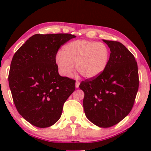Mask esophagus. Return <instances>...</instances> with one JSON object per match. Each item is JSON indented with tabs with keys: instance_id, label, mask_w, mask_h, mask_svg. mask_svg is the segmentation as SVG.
I'll return each mask as SVG.
<instances>
[{
	"instance_id": "1",
	"label": "esophagus",
	"mask_w": 151,
	"mask_h": 151,
	"mask_svg": "<svg viewBox=\"0 0 151 151\" xmlns=\"http://www.w3.org/2000/svg\"><path fill=\"white\" fill-rule=\"evenodd\" d=\"M79 84H80V81H76V84H75V86L77 88H78L79 87Z\"/></svg>"
}]
</instances>
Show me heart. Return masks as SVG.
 <instances>
[{
  "label": "heart",
  "mask_w": 151,
  "mask_h": 151,
  "mask_svg": "<svg viewBox=\"0 0 151 151\" xmlns=\"http://www.w3.org/2000/svg\"><path fill=\"white\" fill-rule=\"evenodd\" d=\"M110 50L103 42L79 40L63 46L56 57L59 71L67 77H72L76 70L83 77L93 78L100 75L106 68Z\"/></svg>",
  "instance_id": "obj_1"
}]
</instances>
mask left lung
Segmentation results:
<instances>
[{
  "mask_svg": "<svg viewBox=\"0 0 151 151\" xmlns=\"http://www.w3.org/2000/svg\"><path fill=\"white\" fill-rule=\"evenodd\" d=\"M110 48L106 70L100 75L82 81L79 88L86 118L99 127L113 126L130 113L138 86L137 62L133 54L121 42L103 40Z\"/></svg>",
  "mask_w": 151,
  "mask_h": 151,
  "instance_id": "1",
  "label": "left lung"
}]
</instances>
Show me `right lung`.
<instances>
[{"label": "right lung", "mask_w": 151, "mask_h": 151, "mask_svg": "<svg viewBox=\"0 0 151 151\" xmlns=\"http://www.w3.org/2000/svg\"><path fill=\"white\" fill-rule=\"evenodd\" d=\"M75 35L36 34L15 53L8 81L18 113L39 128L52 126L61 117L65 102L75 90V80L58 73L59 48Z\"/></svg>", "instance_id": "1"}]
</instances>
